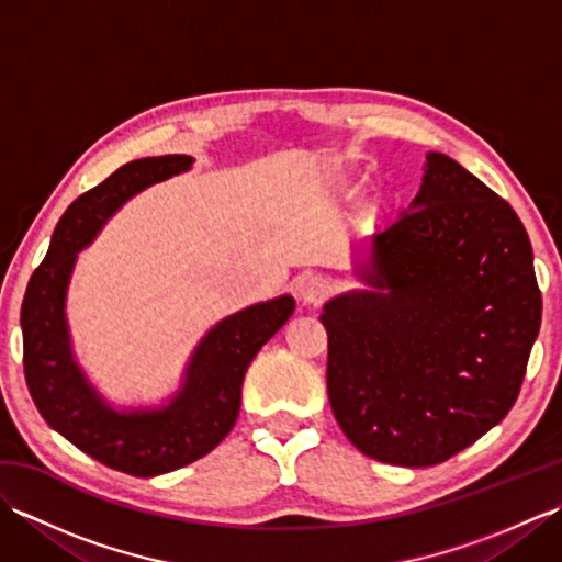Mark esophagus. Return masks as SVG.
I'll return each instance as SVG.
<instances>
[{"instance_id": "esophagus-1", "label": "esophagus", "mask_w": 562, "mask_h": 562, "mask_svg": "<svg viewBox=\"0 0 562 562\" xmlns=\"http://www.w3.org/2000/svg\"><path fill=\"white\" fill-rule=\"evenodd\" d=\"M330 294V282L324 278H312L302 284L300 296L306 306H318L324 304L326 296Z\"/></svg>"}]
</instances>
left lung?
<instances>
[{"label": "left lung", "instance_id": "left-lung-1", "mask_svg": "<svg viewBox=\"0 0 562 562\" xmlns=\"http://www.w3.org/2000/svg\"><path fill=\"white\" fill-rule=\"evenodd\" d=\"M423 183L355 250L364 290L324 304L328 398L367 457L435 465L515 405L541 328L533 250L517 212L427 151Z\"/></svg>", "mask_w": 562, "mask_h": 562}]
</instances>
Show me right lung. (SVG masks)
Instances as JSON below:
<instances>
[{"instance_id":"1","label":"right lung","mask_w":562,"mask_h":562,"mask_svg":"<svg viewBox=\"0 0 562 562\" xmlns=\"http://www.w3.org/2000/svg\"><path fill=\"white\" fill-rule=\"evenodd\" d=\"M193 161L186 154L130 161L71 202L21 304L23 372L35 408L83 453L137 479L193 463L232 432L248 364L294 314V296L280 294L222 318L202 336L181 386L161 405L113 408L79 367L65 312L79 250L130 198L190 171Z\"/></svg>"}]
</instances>
